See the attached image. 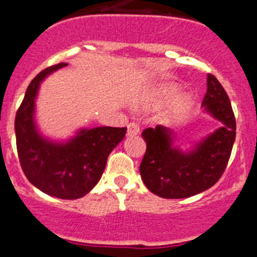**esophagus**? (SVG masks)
<instances>
[{
	"instance_id": "1",
	"label": "esophagus",
	"mask_w": 257,
	"mask_h": 257,
	"mask_svg": "<svg viewBox=\"0 0 257 257\" xmlns=\"http://www.w3.org/2000/svg\"><path fill=\"white\" fill-rule=\"evenodd\" d=\"M138 133H140V126H138L136 123H129L128 124V132H126L128 137H132V136H137Z\"/></svg>"
}]
</instances>
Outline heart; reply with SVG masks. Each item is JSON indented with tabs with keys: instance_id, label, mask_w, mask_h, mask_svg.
Here are the masks:
<instances>
[{
	"instance_id": "obj_1",
	"label": "heart",
	"mask_w": 257,
	"mask_h": 257,
	"mask_svg": "<svg viewBox=\"0 0 257 257\" xmlns=\"http://www.w3.org/2000/svg\"><path fill=\"white\" fill-rule=\"evenodd\" d=\"M178 91V87L175 84H161L159 87L152 91L151 93V101L154 103H161L168 101L169 98H172ZM192 103V97L189 94H183V96H180L172 106L169 108L168 111V117H179L182 116L183 114H186L188 111L189 108H191Z\"/></svg>"
}]
</instances>
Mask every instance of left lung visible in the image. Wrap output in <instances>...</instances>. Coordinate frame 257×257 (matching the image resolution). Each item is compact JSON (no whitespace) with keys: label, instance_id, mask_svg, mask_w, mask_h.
<instances>
[{"label":"left lung","instance_id":"8db88e82","mask_svg":"<svg viewBox=\"0 0 257 257\" xmlns=\"http://www.w3.org/2000/svg\"><path fill=\"white\" fill-rule=\"evenodd\" d=\"M202 107L223 125L189 151L174 146V133L166 126L143 131L147 147L140 173L143 183L155 195L163 198L191 197L209 189L223 175L235 140V117L229 97L211 74H207Z\"/></svg>","mask_w":257,"mask_h":257}]
</instances>
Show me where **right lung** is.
<instances>
[{"mask_svg":"<svg viewBox=\"0 0 257 257\" xmlns=\"http://www.w3.org/2000/svg\"><path fill=\"white\" fill-rule=\"evenodd\" d=\"M66 65L60 62L45 69L28 85L15 117L16 147L23 172L34 187L54 197L77 200L98 183L108 155L125 137L126 128H83L65 142L39 133L34 119L39 85Z\"/></svg>","mask_w":257,"mask_h":257,"instance_id":"add662e5","label":"right lung"}]
</instances>
